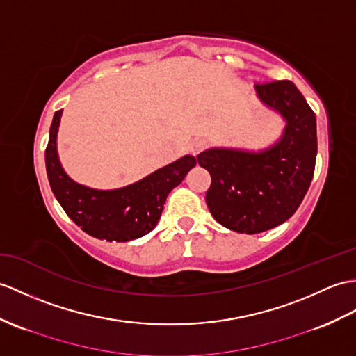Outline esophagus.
<instances>
[{
	"instance_id": "obj_1",
	"label": "esophagus",
	"mask_w": 356,
	"mask_h": 356,
	"mask_svg": "<svg viewBox=\"0 0 356 356\" xmlns=\"http://www.w3.org/2000/svg\"><path fill=\"white\" fill-rule=\"evenodd\" d=\"M204 147H206V140L202 138H195L191 140V144H189V152L195 156L200 153Z\"/></svg>"
}]
</instances>
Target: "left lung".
I'll return each instance as SVG.
<instances>
[{"instance_id":"obj_1","label":"left lung","mask_w":356,"mask_h":356,"mask_svg":"<svg viewBox=\"0 0 356 356\" xmlns=\"http://www.w3.org/2000/svg\"><path fill=\"white\" fill-rule=\"evenodd\" d=\"M256 95L277 112L285 127L262 150L212 147L197 156L209 171L206 203L221 226L238 234H259L282 225L299 208L311 185L317 156V122L290 80L256 85Z\"/></svg>"}]
</instances>
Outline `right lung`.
Returning <instances> with one entry per match:
<instances>
[{"mask_svg": "<svg viewBox=\"0 0 356 356\" xmlns=\"http://www.w3.org/2000/svg\"><path fill=\"white\" fill-rule=\"evenodd\" d=\"M60 118L62 111H57L49 127L45 165L49 186L66 216L88 235L107 241L126 243L152 232L171 189L195 167L197 159L186 154L122 188H89L74 181L59 161L57 131Z\"/></svg>", "mask_w": 356, "mask_h": 356, "instance_id": "right-lung-1", "label": "right lung"}]
</instances>
